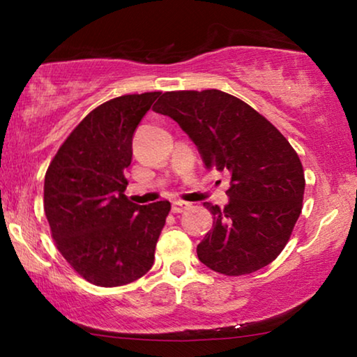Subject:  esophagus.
Segmentation results:
<instances>
[{
	"instance_id": "1",
	"label": "esophagus",
	"mask_w": 357,
	"mask_h": 357,
	"mask_svg": "<svg viewBox=\"0 0 357 357\" xmlns=\"http://www.w3.org/2000/svg\"><path fill=\"white\" fill-rule=\"evenodd\" d=\"M188 206H190V204L185 203V202H174V203H172V213L180 214V213L187 211Z\"/></svg>"
}]
</instances>
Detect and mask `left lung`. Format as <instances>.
Returning <instances> with one entry per match:
<instances>
[{"label":"left lung","instance_id":"left-lung-1","mask_svg":"<svg viewBox=\"0 0 357 357\" xmlns=\"http://www.w3.org/2000/svg\"><path fill=\"white\" fill-rule=\"evenodd\" d=\"M153 109L177 121L206 169L231 174L226 206L204 203L214 221L197 247L199 261L226 276L270 265L304 199V169L289 141L255 109L218 89L164 92Z\"/></svg>","mask_w":357,"mask_h":357}]
</instances>
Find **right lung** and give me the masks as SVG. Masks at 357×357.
Masks as SVG:
<instances>
[{"instance_id":"obj_1","label":"right lung","mask_w":357,"mask_h":357,"mask_svg":"<svg viewBox=\"0 0 357 357\" xmlns=\"http://www.w3.org/2000/svg\"><path fill=\"white\" fill-rule=\"evenodd\" d=\"M160 92L115 97L96 107L60 146L45 174L43 209L73 270L102 287L133 282L154 263L169 202L131 203L123 170L136 126Z\"/></svg>"}]
</instances>
